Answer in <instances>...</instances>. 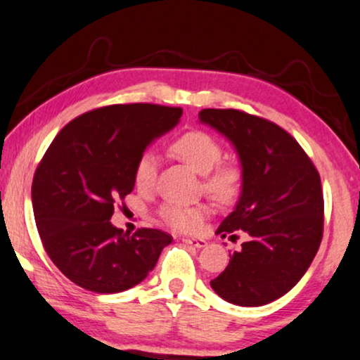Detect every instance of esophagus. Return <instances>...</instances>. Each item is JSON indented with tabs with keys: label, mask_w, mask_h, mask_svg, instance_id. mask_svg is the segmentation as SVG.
<instances>
[{
	"label": "esophagus",
	"mask_w": 360,
	"mask_h": 360,
	"mask_svg": "<svg viewBox=\"0 0 360 360\" xmlns=\"http://www.w3.org/2000/svg\"><path fill=\"white\" fill-rule=\"evenodd\" d=\"M183 243L193 245V248H198V249H201L207 244L204 239H194V238H186V239H183Z\"/></svg>",
	"instance_id": "1"
}]
</instances>
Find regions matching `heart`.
<instances>
[{"mask_svg": "<svg viewBox=\"0 0 360 360\" xmlns=\"http://www.w3.org/2000/svg\"><path fill=\"white\" fill-rule=\"evenodd\" d=\"M171 151L191 169L204 176L202 188L221 202L234 201L243 189V171L231 162H222V149L216 139L202 131H189L172 143ZM158 174L156 154L148 151L138 158L134 165V184L139 191H149ZM161 219L176 231H194L207 216L204 204L184 206L166 204L161 207Z\"/></svg>", "mask_w": 360, "mask_h": 360, "instance_id": "heart-1", "label": "heart"}]
</instances>
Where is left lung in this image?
I'll use <instances>...</instances> for the list:
<instances>
[{
	"label": "left lung",
	"instance_id": "left-lung-1",
	"mask_svg": "<svg viewBox=\"0 0 360 360\" xmlns=\"http://www.w3.org/2000/svg\"><path fill=\"white\" fill-rule=\"evenodd\" d=\"M199 122L233 144L243 189L216 233L248 240L211 288L224 301L257 307L279 299L301 281L316 257L324 226L321 177L289 133L236 109H202Z\"/></svg>",
	"mask_w": 360,
	"mask_h": 360
}]
</instances>
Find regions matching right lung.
<instances>
[{
    "mask_svg": "<svg viewBox=\"0 0 360 360\" xmlns=\"http://www.w3.org/2000/svg\"><path fill=\"white\" fill-rule=\"evenodd\" d=\"M183 116L181 108L112 104L63 127L34 172L31 199L48 256L68 279L98 294L134 288L172 243L159 229L129 236L111 224L134 189V165Z\"/></svg>",
    "mask_w": 360,
    "mask_h": 360,
    "instance_id": "right-lung-1",
    "label": "right lung"
}]
</instances>
